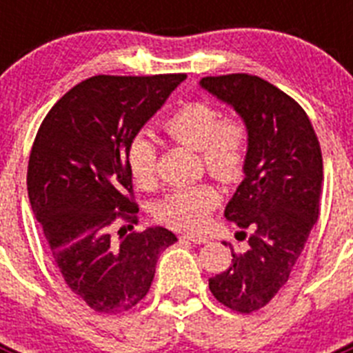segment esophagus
I'll return each instance as SVG.
<instances>
[{"instance_id": "1", "label": "esophagus", "mask_w": 353, "mask_h": 353, "mask_svg": "<svg viewBox=\"0 0 353 353\" xmlns=\"http://www.w3.org/2000/svg\"><path fill=\"white\" fill-rule=\"evenodd\" d=\"M183 239L192 242V244H207L208 240H210L207 235H199V233H185Z\"/></svg>"}]
</instances>
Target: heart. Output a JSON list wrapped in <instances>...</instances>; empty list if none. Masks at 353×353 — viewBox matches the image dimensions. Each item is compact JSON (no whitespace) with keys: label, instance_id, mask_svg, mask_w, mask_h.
I'll list each match as a JSON object with an SVG mask.
<instances>
[{"label":"heart","instance_id":"heart-1","mask_svg":"<svg viewBox=\"0 0 353 353\" xmlns=\"http://www.w3.org/2000/svg\"><path fill=\"white\" fill-rule=\"evenodd\" d=\"M174 141L198 150L215 179L233 182L242 174L248 159V127L236 118H223L208 102H187L164 121ZM127 168L139 187H152L157 176V148L148 134H138L127 148ZM219 203V192L208 183L179 187L155 207L162 223L180 230H199Z\"/></svg>","mask_w":353,"mask_h":353}]
</instances>
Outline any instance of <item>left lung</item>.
<instances>
[{
	"label": "left lung",
	"mask_w": 353,
	"mask_h": 353,
	"mask_svg": "<svg viewBox=\"0 0 353 353\" xmlns=\"http://www.w3.org/2000/svg\"><path fill=\"white\" fill-rule=\"evenodd\" d=\"M199 88L230 105L249 132L244 180L224 208L226 221L252 232L249 248H232V265L208 286L221 304L251 313L285 286L316 223L322 152L304 109L274 84L232 74L203 77Z\"/></svg>",
	"instance_id": "8db88e82"
}]
</instances>
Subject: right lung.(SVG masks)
Masks as SVG:
<instances>
[{
  "label": "right lung",
  "instance_id": "obj_1",
  "mask_svg": "<svg viewBox=\"0 0 353 353\" xmlns=\"http://www.w3.org/2000/svg\"><path fill=\"white\" fill-rule=\"evenodd\" d=\"M185 77H90L52 105L31 148V210L68 288L99 313L138 304L159 254L176 242L162 226L120 240L109 228L118 217L129 228L138 223V207L125 196L132 191L127 148Z\"/></svg>",
  "mask_w": 353,
  "mask_h": 353
}]
</instances>
